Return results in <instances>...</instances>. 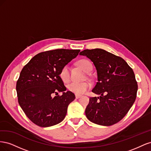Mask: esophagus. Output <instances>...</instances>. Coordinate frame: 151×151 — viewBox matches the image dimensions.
<instances>
[{
  "mask_svg": "<svg viewBox=\"0 0 151 151\" xmlns=\"http://www.w3.org/2000/svg\"><path fill=\"white\" fill-rule=\"evenodd\" d=\"M81 97V96H80V95H76V99H79Z\"/></svg>",
  "mask_w": 151,
  "mask_h": 151,
  "instance_id": "34e87169",
  "label": "esophagus"
}]
</instances>
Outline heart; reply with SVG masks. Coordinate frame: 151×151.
<instances>
[{
	"mask_svg": "<svg viewBox=\"0 0 151 151\" xmlns=\"http://www.w3.org/2000/svg\"><path fill=\"white\" fill-rule=\"evenodd\" d=\"M78 65L80 67L86 71V72H89L93 69V65L90 61L86 59H81L79 60ZM59 77L63 83H67L70 80V71L69 67L67 65L63 66L59 73ZM90 88V84L88 82H83V83H72L68 84L67 86L68 90L70 92L74 93L76 95H82L84 94Z\"/></svg>",
	"mask_w": 151,
	"mask_h": 151,
	"instance_id": "b5f03b06",
	"label": "heart"
}]
</instances>
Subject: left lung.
<instances>
[{
	"instance_id": "left-lung-1",
	"label": "left lung",
	"mask_w": 151,
	"mask_h": 151,
	"mask_svg": "<svg viewBox=\"0 0 151 151\" xmlns=\"http://www.w3.org/2000/svg\"><path fill=\"white\" fill-rule=\"evenodd\" d=\"M79 55L89 58L97 70L98 82L86 108L88 119L96 124L110 126L124 117L133 105L138 85L134 72L120 57L106 50H84Z\"/></svg>"
}]
</instances>
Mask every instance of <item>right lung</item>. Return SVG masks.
Wrapping results in <instances>:
<instances>
[{"instance_id": "add662e5", "label": "right lung", "mask_w": 151, "mask_h": 151, "mask_svg": "<svg viewBox=\"0 0 151 151\" xmlns=\"http://www.w3.org/2000/svg\"><path fill=\"white\" fill-rule=\"evenodd\" d=\"M80 50L57 49L32 58L20 73L16 91L21 108L29 119L41 127L60 123L68 104L75 99L59 77L61 68L76 58ZM63 92L62 95H58ZM56 96L53 97L52 96Z\"/></svg>"}]
</instances>
